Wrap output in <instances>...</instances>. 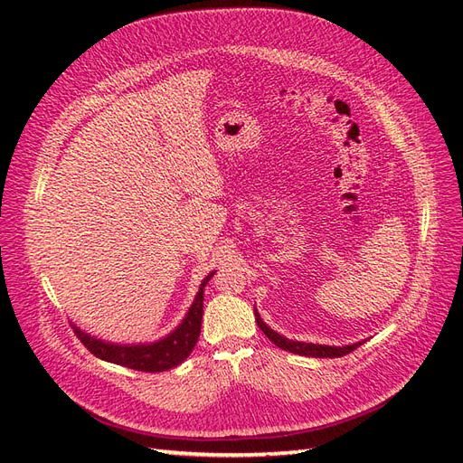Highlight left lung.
I'll list each match as a JSON object with an SVG mask.
<instances>
[{
	"label": "left lung",
	"instance_id": "left-lung-1",
	"mask_svg": "<svg viewBox=\"0 0 463 463\" xmlns=\"http://www.w3.org/2000/svg\"><path fill=\"white\" fill-rule=\"evenodd\" d=\"M256 315V323L258 326L262 328V333L274 342L276 346H279L281 350H289L293 354H299V355H309V358H340V355H346L350 352H354L358 346H362V342L358 345H350V346H323V345H309V342H295L289 338H283L281 335L274 333L269 326H266V323L260 318V315L254 311Z\"/></svg>",
	"mask_w": 463,
	"mask_h": 463
}]
</instances>
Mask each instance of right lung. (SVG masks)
Wrapping results in <instances>:
<instances>
[{"label":"right lung","instance_id":"obj_1","mask_svg":"<svg viewBox=\"0 0 463 463\" xmlns=\"http://www.w3.org/2000/svg\"><path fill=\"white\" fill-rule=\"evenodd\" d=\"M211 278L213 274L207 276L203 283H201L197 298L194 305L189 307L184 323L177 326L172 335H168L158 342H152V345H138V346L109 345V342H103L86 333H81L78 326L72 325L74 335L93 355H98V358L105 362H113L118 365L130 367V370L148 372V373L170 370V367L182 364L197 345V338L201 333V318H203V288L207 286V281Z\"/></svg>","mask_w":463,"mask_h":463}]
</instances>
